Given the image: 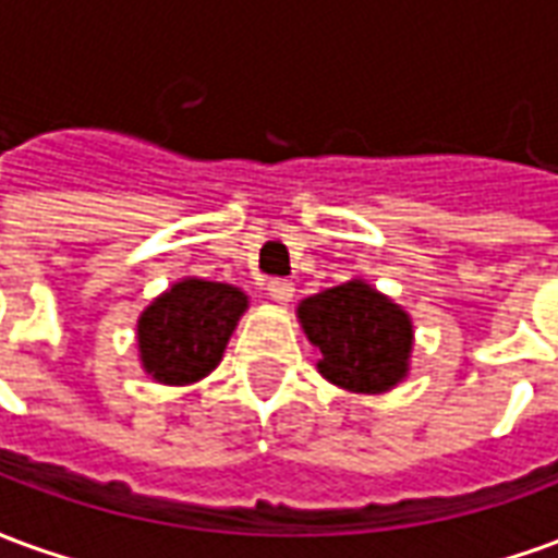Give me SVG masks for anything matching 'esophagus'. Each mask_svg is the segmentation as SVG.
Wrapping results in <instances>:
<instances>
[{"label":"esophagus","mask_w":558,"mask_h":558,"mask_svg":"<svg viewBox=\"0 0 558 558\" xmlns=\"http://www.w3.org/2000/svg\"><path fill=\"white\" fill-rule=\"evenodd\" d=\"M266 290H268V295L275 299V302H290L295 287H292V280H287V278H271L266 283Z\"/></svg>","instance_id":"obj_1"}]
</instances>
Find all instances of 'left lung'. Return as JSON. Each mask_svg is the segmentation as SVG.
<instances>
[{
    "instance_id": "8db88e82",
    "label": "left lung",
    "mask_w": 558,
    "mask_h": 558,
    "mask_svg": "<svg viewBox=\"0 0 558 558\" xmlns=\"http://www.w3.org/2000/svg\"><path fill=\"white\" fill-rule=\"evenodd\" d=\"M307 340L323 352L319 374L350 391H388L407 374L410 316L362 280L311 295L299 304Z\"/></svg>"
}]
</instances>
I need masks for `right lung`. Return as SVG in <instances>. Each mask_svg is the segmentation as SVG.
Instances as JSON below:
<instances>
[{"label": "right lung", "mask_w": 558, "mask_h": 558, "mask_svg": "<svg viewBox=\"0 0 558 558\" xmlns=\"http://www.w3.org/2000/svg\"><path fill=\"white\" fill-rule=\"evenodd\" d=\"M247 295L230 283L187 278L170 287L140 316V359L167 386L196 383L218 367Z\"/></svg>", "instance_id": "obj_1"}]
</instances>
